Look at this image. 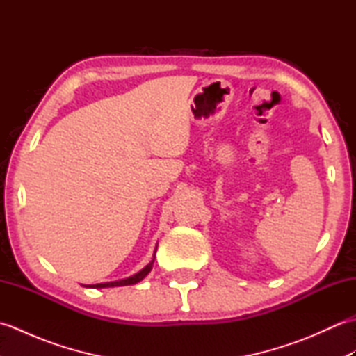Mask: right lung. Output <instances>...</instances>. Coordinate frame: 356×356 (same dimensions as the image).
Masks as SVG:
<instances>
[{
    "label": "right lung",
    "instance_id": "add662e5",
    "mask_svg": "<svg viewBox=\"0 0 356 356\" xmlns=\"http://www.w3.org/2000/svg\"><path fill=\"white\" fill-rule=\"evenodd\" d=\"M156 249H157V246H156ZM154 259H156V251H154V255H153V260H151V261L147 264V266L143 268L142 270H139L138 274H134V275H131V277H127V278H124V280H118V282L97 283V284H90V286H87V287H96V289H102V287H116V286H128V284H136V283H139L140 280L145 278V277L149 274V270L153 269Z\"/></svg>",
    "mask_w": 356,
    "mask_h": 356
}]
</instances>
